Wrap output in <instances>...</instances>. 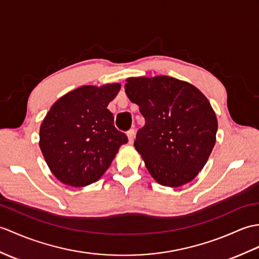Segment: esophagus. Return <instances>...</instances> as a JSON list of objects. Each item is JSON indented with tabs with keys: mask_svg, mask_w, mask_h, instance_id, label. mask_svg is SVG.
I'll use <instances>...</instances> for the list:
<instances>
[{
	"mask_svg": "<svg viewBox=\"0 0 259 259\" xmlns=\"http://www.w3.org/2000/svg\"><path fill=\"white\" fill-rule=\"evenodd\" d=\"M135 135H136L135 129H130V130L127 132V136H128V139H129V142H130V143H131L132 141H134Z\"/></svg>",
	"mask_w": 259,
	"mask_h": 259,
	"instance_id": "esophagus-1",
	"label": "esophagus"
}]
</instances>
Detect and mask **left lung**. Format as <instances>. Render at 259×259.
I'll list each match as a JSON object with an SVG mask.
<instances>
[{"mask_svg":"<svg viewBox=\"0 0 259 259\" xmlns=\"http://www.w3.org/2000/svg\"><path fill=\"white\" fill-rule=\"evenodd\" d=\"M124 90L139 106L146 124L135 147L161 185L191 182L208 160L218 119L207 98L189 82L169 76L129 78Z\"/></svg>","mask_w":259,"mask_h":259,"instance_id":"1","label":"left lung"}]
</instances>
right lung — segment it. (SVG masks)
Returning a JSON list of instances; mask_svg holds the SVG:
<instances>
[{
    "label": "right lung",
    "mask_w": 259,
    "mask_h": 259,
    "mask_svg": "<svg viewBox=\"0 0 259 259\" xmlns=\"http://www.w3.org/2000/svg\"><path fill=\"white\" fill-rule=\"evenodd\" d=\"M119 83L82 86L58 99L39 129V148L59 181L75 188L97 181L128 137L107 109Z\"/></svg>",
    "instance_id": "1"
}]
</instances>
